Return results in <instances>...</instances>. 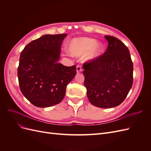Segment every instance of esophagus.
Instances as JSON below:
<instances>
[{
    "instance_id": "esophagus-1",
    "label": "esophagus",
    "mask_w": 151,
    "mask_h": 151,
    "mask_svg": "<svg viewBox=\"0 0 151 151\" xmlns=\"http://www.w3.org/2000/svg\"><path fill=\"white\" fill-rule=\"evenodd\" d=\"M76 70H77V72H79L82 71V65H80V64L77 65Z\"/></svg>"
}]
</instances>
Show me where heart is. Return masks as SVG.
<instances>
[{
  "label": "heart",
  "mask_w": 151,
  "mask_h": 151,
  "mask_svg": "<svg viewBox=\"0 0 151 151\" xmlns=\"http://www.w3.org/2000/svg\"><path fill=\"white\" fill-rule=\"evenodd\" d=\"M68 50L74 56H80L85 53L86 60H92L98 58L103 52L102 45L96 42L93 38L81 37L74 38L68 45Z\"/></svg>",
  "instance_id": "b5f03b06"
}]
</instances>
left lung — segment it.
<instances>
[{
  "label": "left lung",
  "instance_id": "8db88e82",
  "mask_svg": "<svg viewBox=\"0 0 151 151\" xmlns=\"http://www.w3.org/2000/svg\"><path fill=\"white\" fill-rule=\"evenodd\" d=\"M108 43L102 55L83 64L84 86L90 103L110 108L120 105L133 84V62L126 45L112 36H105Z\"/></svg>",
  "mask_w": 151,
  "mask_h": 151
}]
</instances>
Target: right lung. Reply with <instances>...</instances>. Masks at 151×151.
<instances>
[{
  "label": "right lung",
  "mask_w": 151,
  "mask_h": 151,
  "mask_svg": "<svg viewBox=\"0 0 151 151\" xmlns=\"http://www.w3.org/2000/svg\"><path fill=\"white\" fill-rule=\"evenodd\" d=\"M66 34L45 35L22 50L17 68L20 90L35 106L50 107L62 101L66 87L76 76V66L58 63Z\"/></svg>",
  "instance_id": "obj_1"
}]
</instances>
